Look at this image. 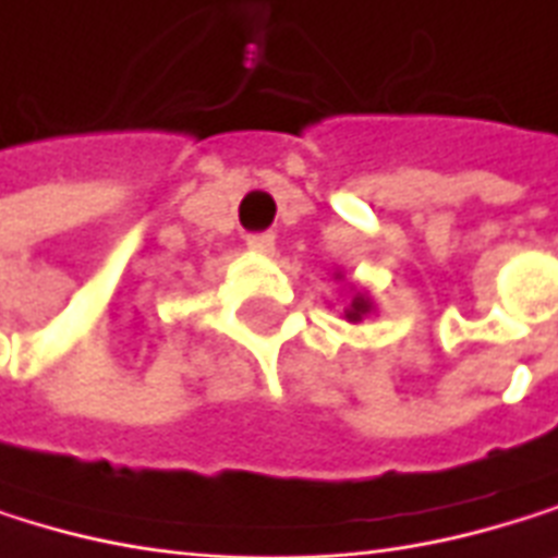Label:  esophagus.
<instances>
[{
    "label": "esophagus",
    "mask_w": 558,
    "mask_h": 558,
    "mask_svg": "<svg viewBox=\"0 0 558 558\" xmlns=\"http://www.w3.org/2000/svg\"><path fill=\"white\" fill-rule=\"evenodd\" d=\"M244 244H247L254 254H270V251H274V234H270V231H254V234L244 238Z\"/></svg>",
    "instance_id": "34e87169"
}]
</instances>
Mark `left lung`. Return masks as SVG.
Listing matches in <instances>:
<instances>
[{"label":"left lung","mask_w":558,"mask_h":558,"mask_svg":"<svg viewBox=\"0 0 558 558\" xmlns=\"http://www.w3.org/2000/svg\"><path fill=\"white\" fill-rule=\"evenodd\" d=\"M361 314H367V301L364 298H353V304L347 311V320H361Z\"/></svg>","instance_id":"8db88e82"}]
</instances>
